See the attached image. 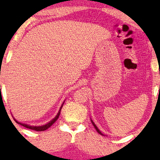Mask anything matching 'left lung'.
<instances>
[{"instance_id": "8db88e82", "label": "left lung", "mask_w": 160, "mask_h": 160, "mask_svg": "<svg viewBox=\"0 0 160 160\" xmlns=\"http://www.w3.org/2000/svg\"><path fill=\"white\" fill-rule=\"evenodd\" d=\"M91 122H92V124H93V126H94L95 129H96V130H97V132H98V133H99V134H101V135H102V133H101V132H100V130H99V129H98V127H97V126H96V125H95V124H94V123H93V121H92V120H91Z\"/></svg>"}]
</instances>
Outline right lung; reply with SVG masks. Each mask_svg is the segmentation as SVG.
<instances>
[{
    "label": "right lung",
    "mask_w": 160,
    "mask_h": 160,
    "mask_svg": "<svg viewBox=\"0 0 160 160\" xmlns=\"http://www.w3.org/2000/svg\"><path fill=\"white\" fill-rule=\"evenodd\" d=\"M62 105L61 106V108H60V110H59V112H58L57 115H56V117H55L54 118H53L52 120L51 121V122H49V123H47V124H46V125H42V126H30V125H26V124H22V123H20V122H17V121H15V122H17V123L20 124V125H23V126H24V127H25V128H29V129H32V130H35V131H37V132H42V131H45V130L48 129V128H49V127H51L52 125L53 124H54L55 122H56V121H57V119L59 118V114H60V111H61V108H62Z\"/></svg>",
    "instance_id": "add662e5"
}]
</instances>
